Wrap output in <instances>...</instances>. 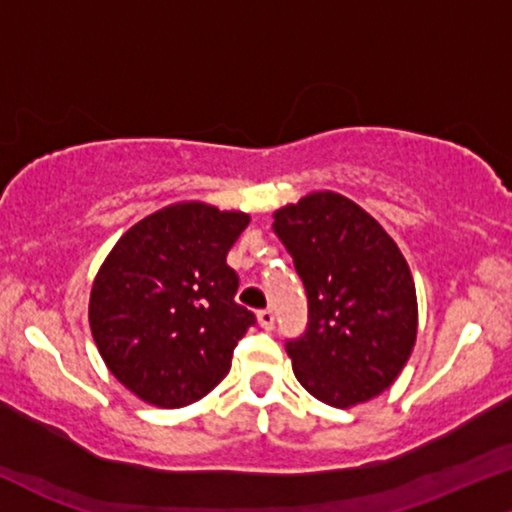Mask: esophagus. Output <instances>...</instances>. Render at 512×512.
I'll list each match as a JSON object with an SVG mask.
<instances>
[{
  "label": "esophagus",
  "mask_w": 512,
  "mask_h": 512,
  "mask_svg": "<svg viewBox=\"0 0 512 512\" xmlns=\"http://www.w3.org/2000/svg\"><path fill=\"white\" fill-rule=\"evenodd\" d=\"M257 323H260L264 331H271V328H274V312H271V309H262V312L257 314Z\"/></svg>",
  "instance_id": "obj_1"
}]
</instances>
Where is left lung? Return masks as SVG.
I'll use <instances>...</instances> for the list:
<instances>
[{
    "instance_id": "1",
    "label": "left lung",
    "mask_w": 512,
    "mask_h": 512,
    "mask_svg": "<svg viewBox=\"0 0 512 512\" xmlns=\"http://www.w3.org/2000/svg\"><path fill=\"white\" fill-rule=\"evenodd\" d=\"M309 300V328L288 342L295 378L312 397L352 409L399 378L418 335L409 262L373 215L335 191L274 212Z\"/></svg>"
}]
</instances>
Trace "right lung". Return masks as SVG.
<instances>
[{
	"label": "right lung",
	"instance_id": "add662e5",
	"mask_svg": "<svg viewBox=\"0 0 512 512\" xmlns=\"http://www.w3.org/2000/svg\"><path fill=\"white\" fill-rule=\"evenodd\" d=\"M248 212L179 200L129 226L96 271L89 328L103 364L134 397L158 409L203 399L231 368L255 323L234 302L231 245Z\"/></svg>",
	"mask_w": 512,
	"mask_h": 512
}]
</instances>
